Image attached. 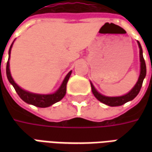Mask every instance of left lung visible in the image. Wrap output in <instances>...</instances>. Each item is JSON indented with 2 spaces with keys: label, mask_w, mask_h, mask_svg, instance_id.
Here are the masks:
<instances>
[{
  "label": "left lung",
  "mask_w": 152,
  "mask_h": 152,
  "mask_svg": "<svg viewBox=\"0 0 152 152\" xmlns=\"http://www.w3.org/2000/svg\"><path fill=\"white\" fill-rule=\"evenodd\" d=\"M138 43V46L140 49V62H141V72L138 80H137V84L135 85L133 89L130 92L128 93L127 94L124 96H121V97H106L102 94H100L95 88L94 87L92 83H90L91 85V89H92V92L94 95L95 96V98L99 101H100L102 103H104L106 105L111 106V107H117V106H121L126 103L129 101H131L138 94V93L140 91L142 86V82L143 80L146 76V73H147V68H146V63H145V60L143 58V55H142V46H141L140 43L137 41Z\"/></svg>",
  "instance_id": "8db88e82"
}]
</instances>
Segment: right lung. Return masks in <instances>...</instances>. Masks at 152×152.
I'll list each match as a JSON object with an SVG mask.
<instances>
[{"instance_id":"right-lung-1","label":"right lung","mask_w":152,"mask_h":152,"mask_svg":"<svg viewBox=\"0 0 152 152\" xmlns=\"http://www.w3.org/2000/svg\"><path fill=\"white\" fill-rule=\"evenodd\" d=\"M12 45L10 50H9V55L10 56V50H11ZM10 56H9L8 62L6 64V75H7V78H8L10 84H12V86H14L15 91L17 92L18 96L21 98L24 102L27 103L34 105L38 107H47L53 105V103L58 102L61 99H63V97L66 94V83L69 80V77L72 74V72H70L65 77V79L63 80L62 86H60V88L56 92L53 94H32V93L28 92L25 91L23 89H21L19 86L14 81V80L12 78L11 75H10Z\"/></svg>"}]
</instances>
